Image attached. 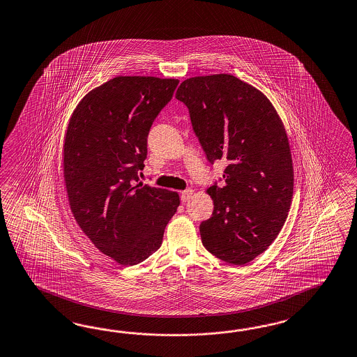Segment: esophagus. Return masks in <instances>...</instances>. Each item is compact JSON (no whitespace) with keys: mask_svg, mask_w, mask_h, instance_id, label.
I'll use <instances>...</instances> for the list:
<instances>
[{"mask_svg":"<svg viewBox=\"0 0 357 357\" xmlns=\"http://www.w3.org/2000/svg\"><path fill=\"white\" fill-rule=\"evenodd\" d=\"M192 189H188V190H185V192H181V202H183V203H186V202L189 201V199L192 198Z\"/></svg>","mask_w":357,"mask_h":357,"instance_id":"1","label":"esophagus"}]
</instances>
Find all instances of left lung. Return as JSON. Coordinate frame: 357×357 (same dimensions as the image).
<instances>
[{
    "label": "left lung",
    "instance_id": "8db88e82",
    "mask_svg": "<svg viewBox=\"0 0 357 357\" xmlns=\"http://www.w3.org/2000/svg\"><path fill=\"white\" fill-rule=\"evenodd\" d=\"M176 98L208 162L228 163L224 183L207 189L213 212L199 225L202 243L229 264L250 263L278 236L293 199L284 123L263 93L228 73L186 79Z\"/></svg>",
    "mask_w": 357,
    "mask_h": 357
}]
</instances>
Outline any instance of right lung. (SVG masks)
Here are the masks:
<instances>
[{
    "label": "right lung",
    "mask_w": 357,
    "mask_h": 357,
    "mask_svg": "<svg viewBox=\"0 0 357 357\" xmlns=\"http://www.w3.org/2000/svg\"><path fill=\"white\" fill-rule=\"evenodd\" d=\"M177 85L153 76L114 77L82 98L67 127L63 174L73 218L121 265L155 252L180 206L177 192L138 178L150 128Z\"/></svg>",
    "instance_id": "add662e5"
}]
</instances>
